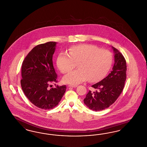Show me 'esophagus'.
Masks as SVG:
<instances>
[{
  "label": "esophagus",
  "mask_w": 147,
  "mask_h": 147,
  "mask_svg": "<svg viewBox=\"0 0 147 147\" xmlns=\"http://www.w3.org/2000/svg\"><path fill=\"white\" fill-rule=\"evenodd\" d=\"M68 86L70 88H76L77 87V85H69Z\"/></svg>",
  "instance_id": "esophagus-1"
}]
</instances>
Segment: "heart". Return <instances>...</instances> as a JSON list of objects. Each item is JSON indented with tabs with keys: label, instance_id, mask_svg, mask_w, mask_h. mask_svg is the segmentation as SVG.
<instances>
[{
	"label": "heart",
	"instance_id": "obj_1",
	"mask_svg": "<svg viewBox=\"0 0 147 147\" xmlns=\"http://www.w3.org/2000/svg\"><path fill=\"white\" fill-rule=\"evenodd\" d=\"M113 61L112 53L97 46L82 44L71 47L68 53L61 52L57 59L59 71L65 74L76 67L63 77V82L76 85L88 79L96 82L102 79L110 70Z\"/></svg>",
	"mask_w": 147,
	"mask_h": 147
}]
</instances>
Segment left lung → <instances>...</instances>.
Instances as JSON below:
<instances>
[{"instance_id": "obj_1", "label": "left lung", "mask_w": 147, "mask_h": 147, "mask_svg": "<svg viewBox=\"0 0 147 147\" xmlns=\"http://www.w3.org/2000/svg\"><path fill=\"white\" fill-rule=\"evenodd\" d=\"M115 53V63L108 76L92 85L96 92L89 91L84 102L89 109L96 112L108 108L113 104L123 91L126 79L127 66L121 53L112 47Z\"/></svg>"}]
</instances>
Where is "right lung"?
Returning <instances> with one entry per match:
<instances>
[{"label": "right lung", "instance_id": "1", "mask_svg": "<svg viewBox=\"0 0 147 147\" xmlns=\"http://www.w3.org/2000/svg\"><path fill=\"white\" fill-rule=\"evenodd\" d=\"M56 44L49 41L35 47L25 57L21 68L24 94L32 104L45 110L59 105L67 88L65 85L52 88L57 82L53 62Z\"/></svg>", "mask_w": 147, "mask_h": 147}]
</instances>
